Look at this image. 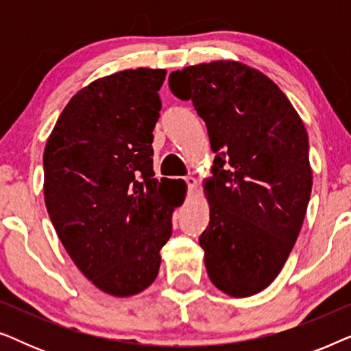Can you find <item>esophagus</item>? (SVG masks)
<instances>
[{"instance_id":"obj_1","label":"esophagus","mask_w":351,"mask_h":351,"mask_svg":"<svg viewBox=\"0 0 351 351\" xmlns=\"http://www.w3.org/2000/svg\"><path fill=\"white\" fill-rule=\"evenodd\" d=\"M185 182H186V185H189V191H193L196 189V185H198V180H196L195 177H191V176L186 177Z\"/></svg>"}]
</instances>
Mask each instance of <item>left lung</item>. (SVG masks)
I'll return each mask as SVG.
<instances>
[{
	"label": "left lung",
	"instance_id": "8db88e82",
	"mask_svg": "<svg viewBox=\"0 0 351 351\" xmlns=\"http://www.w3.org/2000/svg\"><path fill=\"white\" fill-rule=\"evenodd\" d=\"M169 88L193 102L215 153L204 185L210 220L199 237L206 270L225 294H257L286 263L310 201L304 123L270 78L239 62L172 71Z\"/></svg>",
	"mask_w": 351,
	"mask_h": 351
}]
</instances>
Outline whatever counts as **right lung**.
Returning a JSON list of instances; mask_svg holds the SVG:
<instances>
[{"mask_svg":"<svg viewBox=\"0 0 351 351\" xmlns=\"http://www.w3.org/2000/svg\"><path fill=\"white\" fill-rule=\"evenodd\" d=\"M166 70L95 80L73 97L46 142L45 201L75 265L110 295L147 289L160 271L184 196L153 179V129Z\"/></svg>","mask_w":351,"mask_h":351,"instance_id":"1","label":"right lung"}]
</instances>
